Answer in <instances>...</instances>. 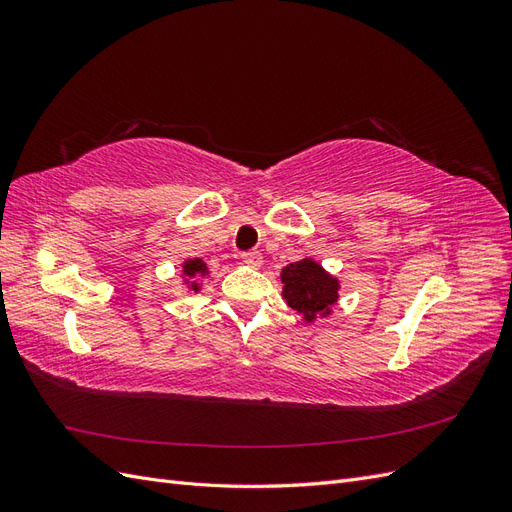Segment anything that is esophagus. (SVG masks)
Returning <instances> with one entry per match:
<instances>
[{"instance_id": "1", "label": "esophagus", "mask_w": 512, "mask_h": 512, "mask_svg": "<svg viewBox=\"0 0 512 512\" xmlns=\"http://www.w3.org/2000/svg\"><path fill=\"white\" fill-rule=\"evenodd\" d=\"M241 260L245 262L247 267H254V269L262 267V254L260 252H243Z\"/></svg>"}]
</instances>
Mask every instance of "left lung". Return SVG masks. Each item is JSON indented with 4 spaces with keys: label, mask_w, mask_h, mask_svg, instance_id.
<instances>
[{
    "label": "left lung",
    "mask_w": 512,
    "mask_h": 512,
    "mask_svg": "<svg viewBox=\"0 0 512 512\" xmlns=\"http://www.w3.org/2000/svg\"><path fill=\"white\" fill-rule=\"evenodd\" d=\"M282 297L305 322L327 318L339 299V280L314 258L290 262L280 273Z\"/></svg>",
    "instance_id": "8db88e82"
}]
</instances>
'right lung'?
Returning <instances> with one entry per match:
<instances>
[{
  "instance_id": "add662e5",
  "label": "right lung",
  "mask_w": 512,
  "mask_h": 512,
  "mask_svg": "<svg viewBox=\"0 0 512 512\" xmlns=\"http://www.w3.org/2000/svg\"><path fill=\"white\" fill-rule=\"evenodd\" d=\"M181 277H183V286L188 292L198 294L200 288H203V280L209 277V267L203 258H188L181 262Z\"/></svg>"
}]
</instances>
